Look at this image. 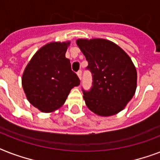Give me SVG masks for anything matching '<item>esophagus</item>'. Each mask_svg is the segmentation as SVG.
Segmentation results:
<instances>
[{"mask_svg": "<svg viewBox=\"0 0 160 160\" xmlns=\"http://www.w3.org/2000/svg\"><path fill=\"white\" fill-rule=\"evenodd\" d=\"M77 75L79 76V78H80V80H81V76H82V70H79L77 71Z\"/></svg>", "mask_w": 160, "mask_h": 160, "instance_id": "esophagus-1", "label": "esophagus"}]
</instances>
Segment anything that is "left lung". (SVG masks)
<instances>
[{"instance_id":"8db88e82","label":"left lung","mask_w":160,"mask_h":160,"mask_svg":"<svg viewBox=\"0 0 160 160\" xmlns=\"http://www.w3.org/2000/svg\"><path fill=\"white\" fill-rule=\"evenodd\" d=\"M88 61L92 86L82 88L89 109L100 116H109L124 109L136 90L137 72L129 56L119 46L104 39L76 41Z\"/></svg>"}]
</instances>
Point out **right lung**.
Instances as JSON below:
<instances>
[{
    "label": "right lung",
    "instance_id": "1",
    "mask_svg": "<svg viewBox=\"0 0 160 160\" xmlns=\"http://www.w3.org/2000/svg\"><path fill=\"white\" fill-rule=\"evenodd\" d=\"M70 42H52L31 58L22 75V86L31 105L51 112L65 103L70 90L80 85L65 52Z\"/></svg>",
    "mask_w": 160,
    "mask_h": 160
}]
</instances>
